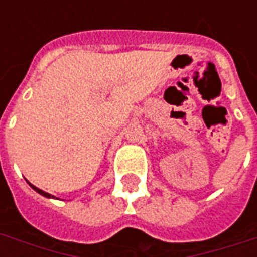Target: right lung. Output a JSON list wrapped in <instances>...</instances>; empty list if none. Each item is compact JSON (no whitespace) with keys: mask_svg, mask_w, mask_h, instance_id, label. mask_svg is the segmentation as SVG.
<instances>
[{"mask_svg":"<svg viewBox=\"0 0 257 257\" xmlns=\"http://www.w3.org/2000/svg\"><path fill=\"white\" fill-rule=\"evenodd\" d=\"M29 185H30V187H32V188H33L34 191L37 192V193H40V195L45 196V197H48V199H56L54 196H52V195H50V193H48V192H44V191H42V189H40V188L34 187L33 184H30V183H29Z\"/></svg>","mask_w":257,"mask_h":257,"instance_id":"right-lung-1","label":"right lung"}]
</instances>
